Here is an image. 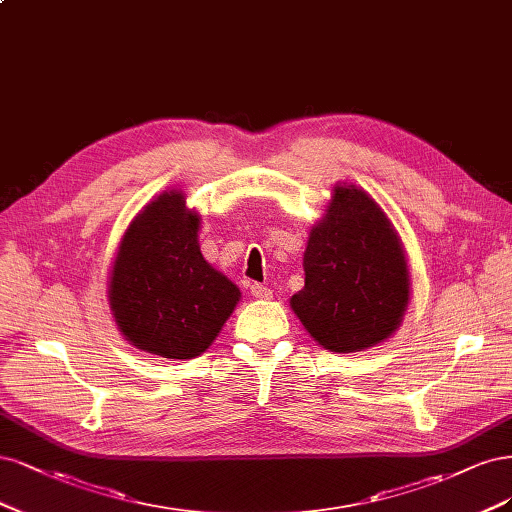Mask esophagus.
<instances>
[{"label": "esophagus", "mask_w": 512, "mask_h": 512, "mask_svg": "<svg viewBox=\"0 0 512 512\" xmlns=\"http://www.w3.org/2000/svg\"><path fill=\"white\" fill-rule=\"evenodd\" d=\"M251 295L257 300H270L272 298V289H268L266 285H259V283H253L251 285Z\"/></svg>", "instance_id": "1"}]
</instances>
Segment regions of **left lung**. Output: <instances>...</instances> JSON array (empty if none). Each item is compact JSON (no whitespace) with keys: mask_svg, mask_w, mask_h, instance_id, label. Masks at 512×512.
<instances>
[{"mask_svg":"<svg viewBox=\"0 0 512 512\" xmlns=\"http://www.w3.org/2000/svg\"><path fill=\"white\" fill-rule=\"evenodd\" d=\"M291 308L319 344L355 353L389 338L408 304V268L385 212L357 187H336L304 251Z\"/></svg>","mask_w":512,"mask_h":512,"instance_id":"8db88e82","label":"left lung"}]
</instances>
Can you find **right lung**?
Returning <instances> with one entry per match:
<instances>
[{
    "instance_id": "right-lung-1",
    "label": "right lung",
    "mask_w": 512,
    "mask_h": 512,
    "mask_svg": "<svg viewBox=\"0 0 512 512\" xmlns=\"http://www.w3.org/2000/svg\"><path fill=\"white\" fill-rule=\"evenodd\" d=\"M200 217L178 191L159 195L125 232L110 276V308L123 336L168 359L204 353L232 315L240 289L197 244Z\"/></svg>"
}]
</instances>
